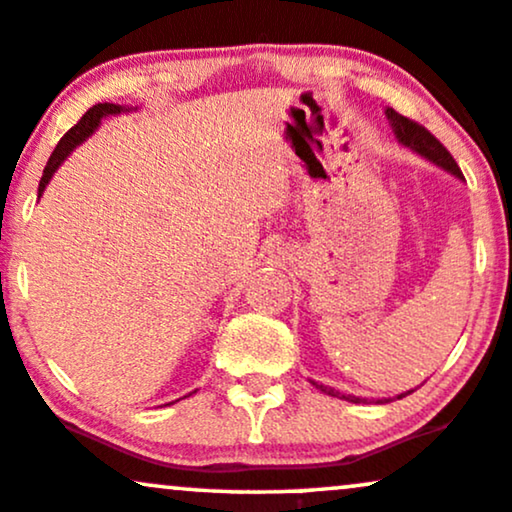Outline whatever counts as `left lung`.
<instances>
[{"mask_svg": "<svg viewBox=\"0 0 512 512\" xmlns=\"http://www.w3.org/2000/svg\"><path fill=\"white\" fill-rule=\"evenodd\" d=\"M386 114H388L390 124H393L395 136L400 138V143H405V146H410L412 150H417V153H422L424 158L434 160L436 165H441L443 170L453 172L455 177H462L458 162H455L453 155L448 153V148L443 146V143L438 141V138H436L434 134H431L429 129H426V126H422L419 122H414V119H410V117H402L400 112L390 110V107L386 110ZM314 386L321 388L323 393L333 395V398H340V400H347V402H366V400H362V398H354V395H342V393H338V390H335V388L318 386V383H314ZM410 393H412V390H407L405 395H410ZM405 395H400V398H405Z\"/></svg>", "mask_w": 512, "mask_h": 512, "instance_id": "8db88e82", "label": "left lung"}]
</instances>
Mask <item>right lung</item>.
I'll return each instance as SVG.
<instances>
[{"label": "right lung", "mask_w": 512, "mask_h": 512, "mask_svg": "<svg viewBox=\"0 0 512 512\" xmlns=\"http://www.w3.org/2000/svg\"><path fill=\"white\" fill-rule=\"evenodd\" d=\"M117 112H122V107H119V105H112V102H98V105L90 107V110L83 114V117L78 119V122L71 126L69 131H66V134L62 136V141L57 143V148L52 150V155H50V160H47L45 170H42L38 194H42V191H45L47 182H50V179H52L54 170H57V167L62 165L66 155H69L71 150L78 146V143L86 141V136L93 134V129L100 124V119L105 117V114H117Z\"/></svg>", "instance_id": "obj_1"}]
</instances>
